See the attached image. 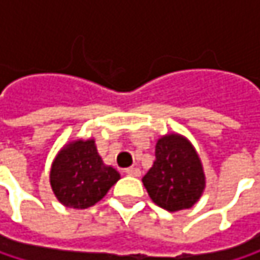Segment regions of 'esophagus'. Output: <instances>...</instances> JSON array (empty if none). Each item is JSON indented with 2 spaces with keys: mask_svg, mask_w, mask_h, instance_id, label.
I'll return each mask as SVG.
<instances>
[{
  "mask_svg": "<svg viewBox=\"0 0 260 260\" xmlns=\"http://www.w3.org/2000/svg\"><path fill=\"white\" fill-rule=\"evenodd\" d=\"M125 173H126L128 176H135V178H138V176L141 175V170L137 169V167H129V169L125 170Z\"/></svg>",
  "mask_w": 260,
  "mask_h": 260,
  "instance_id": "1",
  "label": "esophagus"
}]
</instances>
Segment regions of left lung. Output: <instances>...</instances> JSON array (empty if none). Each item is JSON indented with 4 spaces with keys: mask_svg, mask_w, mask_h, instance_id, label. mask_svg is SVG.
Here are the masks:
<instances>
[{
    "mask_svg": "<svg viewBox=\"0 0 260 260\" xmlns=\"http://www.w3.org/2000/svg\"><path fill=\"white\" fill-rule=\"evenodd\" d=\"M143 183L158 206L170 212L191 208L205 188L202 162L194 147L175 134L158 140L153 166Z\"/></svg>",
    "mask_w": 260,
    "mask_h": 260,
    "instance_id": "1",
    "label": "left lung"
}]
</instances>
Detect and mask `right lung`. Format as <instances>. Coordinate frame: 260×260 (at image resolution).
<instances>
[{
	"mask_svg": "<svg viewBox=\"0 0 260 260\" xmlns=\"http://www.w3.org/2000/svg\"><path fill=\"white\" fill-rule=\"evenodd\" d=\"M120 175L102 162L93 140L66 146L51 169V186L68 208L85 209L98 203Z\"/></svg>",
	"mask_w": 260,
	"mask_h": 260,
	"instance_id": "obj_1",
	"label": "right lung"
}]
</instances>
